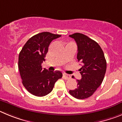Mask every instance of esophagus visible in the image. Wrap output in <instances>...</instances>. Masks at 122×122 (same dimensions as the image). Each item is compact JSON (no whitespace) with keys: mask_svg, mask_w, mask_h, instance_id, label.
<instances>
[{"mask_svg":"<svg viewBox=\"0 0 122 122\" xmlns=\"http://www.w3.org/2000/svg\"><path fill=\"white\" fill-rule=\"evenodd\" d=\"M63 76L64 78L67 79V80L69 79L70 78V77H71L70 75H68V74H67V73H63Z\"/></svg>","mask_w":122,"mask_h":122,"instance_id":"esophagus-1","label":"esophagus"}]
</instances>
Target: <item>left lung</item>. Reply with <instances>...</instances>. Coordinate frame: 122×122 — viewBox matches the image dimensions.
I'll list each match as a JSON object with an SVG mask.
<instances>
[{"label": "left lung", "instance_id": "1", "mask_svg": "<svg viewBox=\"0 0 122 122\" xmlns=\"http://www.w3.org/2000/svg\"><path fill=\"white\" fill-rule=\"evenodd\" d=\"M69 36L76 42L77 60L82 66L79 70L81 79L76 80L77 87L69 93L75 98L85 99L92 95L102 84L106 71V59L100 46L93 39L79 33Z\"/></svg>", "mask_w": 122, "mask_h": 122}]
</instances>
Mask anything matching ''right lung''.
I'll use <instances>...</instances> for the list:
<instances>
[{"instance_id": "right-lung-1", "label": "right lung", "mask_w": 122, "mask_h": 122, "mask_svg": "<svg viewBox=\"0 0 122 122\" xmlns=\"http://www.w3.org/2000/svg\"><path fill=\"white\" fill-rule=\"evenodd\" d=\"M61 36L50 32H42L30 38L19 55L18 67L22 84L33 95L43 97L51 92L57 80L62 76L60 71L42 69V63L50 42Z\"/></svg>"}]
</instances>
